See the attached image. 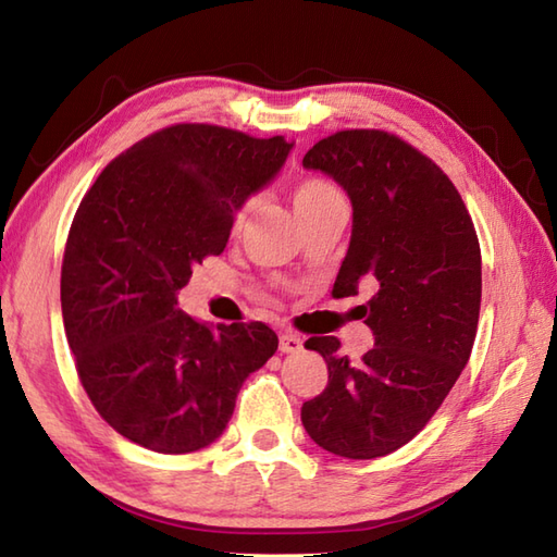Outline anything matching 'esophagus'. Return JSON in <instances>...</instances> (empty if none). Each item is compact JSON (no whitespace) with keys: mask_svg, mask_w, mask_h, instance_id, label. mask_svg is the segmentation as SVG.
Instances as JSON below:
<instances>
[{"mask_svg":"<svg viewBox=\"0 0 557 557\" xmlns=\"http://www.w3.org/2000/svg\"><path fill=\"white\" fill-rule=\"evenodd\" d=\"M278 348H281V354H300L302 338L298 334H293V332H281Z\"/></svg>","mask_w":557,"mask_h":557,"instance_id":"1","label":"esophagus"}]
</instances>
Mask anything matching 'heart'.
<instances>
[{"mask_svg":"<svg viewBox=\"0 0 557 557\" xmlns=\"http://www.w3.org/2000/svg\"><path fill=\"white\" fill-rule=\"evenodd\" d=\"M334 199H344L342 191H338V187L332 183V180H326L322 175L302 177L293 185V203L300 215L320 209V207H324V203L334 201ZM247 213H249V203H243L240 211L235 213V221H233L235 228H240V225L245 223Z\"/></svg>","mask_w":557,"mask_h":557,"instance_id":"obj_1","label":"heart"}]
</instances>
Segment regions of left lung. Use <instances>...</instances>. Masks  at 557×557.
<instances>
[{
  "instance_id": "8db88e82",
  "label": "left lung",
  "mask_w": 557,
  "mask_h": 557,
  "mask_svg": "<svg viewBox=\"0 0 557 557\" xmlns=\"http://www.w3.org/2000/svg\"><path fill=\"white\" fill-rule=\"evenodd\" d=\"M342 185L354 233L334 293L374 295L360 305L374 346L348 360L336 336H312L329 382L302 404V425L322 449L374 459L411 442L469 362L481 312V245L457 187L401 136L344 129L302 158Z\"/></svg>"
}]
</instances>
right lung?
I'll return each instance as SVG.
<instances>
[{"label": "right lung", "instance_id": "1", "mask_svg": "<svg viewBox=\"0 0 557 557\" xmlns=\"http://www.w3.org/2000/svg\"><path fill=\"white\" fill-rule=\"evenodd\" d=\"M290 146L170 124L110 161L78 203L60 283L66 342L90 404L134 445H211L247 374L276 354L264 322L211 329L177 310V290L191 267L223 252L237 209Z\"/></svg>", "mask_w": 557, "mask_h": 557}]
</instances>
